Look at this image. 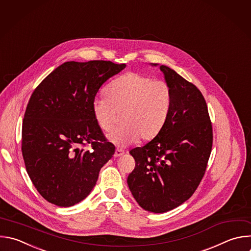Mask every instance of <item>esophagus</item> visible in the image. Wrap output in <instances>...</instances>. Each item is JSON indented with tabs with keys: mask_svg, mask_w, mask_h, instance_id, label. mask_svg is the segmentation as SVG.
Listing matches in <instances>:
<instances>
[{
	"mask_svg": "<svg viewBox=\"0 0 251 251\" xmlns=\"http://www.w3.org/2000/svg\"><path fill=\"white\" fill-rule=\"evenodd\" d=\"M122 154H124V151H123V150H121V149H116V150H115V152H114V156H115V157L120 156V155H122Z\"/></svg>",
	"mask_w": 251,
	"mask_h": 251,
	"instance_id": "34e87169",
	"label": "esophagus"
}]
</instances>
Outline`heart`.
Wrapping results in <instances>:
<instances>
[{
	"instance_id": "heart-1",
	"label": "heart",
	"mask_w": 251,
	"mask_h": 251,
	"mask_svg": "<svg viewBox=\"0 0 251 251\" xmlns=\"http://www.w3.org/2000/svg\"><path fill=\"white\" fill-rule=\"evenodd\" d=\"M173 93L169 83L140 73H127L114 79L106 96L93 100L94 117L105 132L112 129L122 113V125L108 134L117 146L151 140L160 131L169 116Z\"/></svg>"
}]
</instances>
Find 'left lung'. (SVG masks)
<instances>
[{"label": "left lung", "mask_w": 251, "mask_h": 251, "mask_svg": "<svg viewBox=\"0 0 251 251\" xmlns=\"http://www.w3.org/2000/svg\"><path fill=\"white\" fill-rule=\"evenodd\" d=\"M159 69L172 89V107L158 134L130 151L136 163L127 178L138 204L152 213L171 211L193 195L213 145L212 123L201 92L173 69L163 65Z\"/></svg>", "instance_id": "1"}]
</instances>
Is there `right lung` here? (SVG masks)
<instances>
[{"label": "right lung", "mask_w": 251, "mask_h": 251, "mask_svg": "<svg viewBox=\"0 0 251 251\" xmlns=\"http://www.w3.org/2000/svg\"><path fill=\"white\" fill-rule=\"evenodd\" d=\"M126 67L111 61L65 62L32 93L23 122L25 169L39 194L71 207L95 187L115 147L93 113V100L109 77ZM91 144L92 150L84 149Z\"/></svg>", "instance_id": "1"}]
</instances>
